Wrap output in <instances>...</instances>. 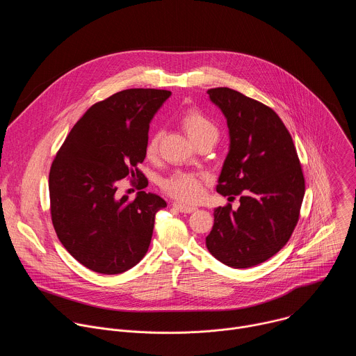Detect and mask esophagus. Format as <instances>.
<instances>
[{"mask_svg":"<svg viewBox=\"0 0 356 356\" xmlns=\"http://www.w3.org/2000/svg\"><path fill=\"white\" fill-rule=\"evenodd\" d=\"M173 207H175L176 210H179L180 213H186V214H190V213H193V211H195V210H197L195 207L181 204V202H173Z\"/></svg>","mask_w":356,"mask_h":356,"instance_id":"34e87169","label":"esophagus"}]
</instances>
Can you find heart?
Segmentation results:
<instances>
[{"label": "heart", "instance_id": "1", "mask_svg": "<svg viewBox=\"0 0 356 356\" xmlns=\"http://www.w3.org/2000/svg\"><path fill=\"white\" fill-rule=\"evenodd\" d=\"M180 125L194 145L204 140H211L216 143V140L218 139V128L216 127V124L197 108L186 110L180 117ZM161 136L162 134L158 131L155 134H152L147 139L145 147L147 158L156 156ZM204 180L206 177L202 175L177 170L166 179H163L161 187L168 195L181 202H194L202 194V184H204Z\"/></svg>", "mask_w": 356, "mask_h": 356}]
</instances>
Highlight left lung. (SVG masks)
<instances>
[{
    "mask_svg": "<svg viewBox=\"0 0 356 356\" xmlns=\"http://www.w3.org/2000/svg\"><path fill=\"white\" fill-rule=\"evenodd\" d=\"M229 129V152L217 191L239 195V207L214 210L206 238L211 255L235 269L257 266L290 239L304 197V176L291 135L279 115L228 87L210 88Z\"/></svg>",
    "mask_w": 356,
    "mask_h": 356,
    "instance_id": "obj_1",
    "label": "left lung"
}]
</instances>
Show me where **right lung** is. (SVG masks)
I'll list each match as a JSON object with an SVG mask.
<instances>
[{
	"label": "right lung",
	"mask_w": 356,
	"mask_h": 356,
	"mask_svg": "<svg viewBox=\"0 0 356 356\" xmlns=\"http://www.w3.org/2000/svg\"><path fill=\"white\" fill-rule=\"evenodd\" d=\"M168 90L129 88L91 106L65 139L49 172L50 216L59 241L87 269L118 275L147 252L166 201L139 191L118 198L121 179L142 180L149 122ZM143 188V186H142Z\"/></svg>",
	"instance_id": "add662e5"
}]
</instances>
